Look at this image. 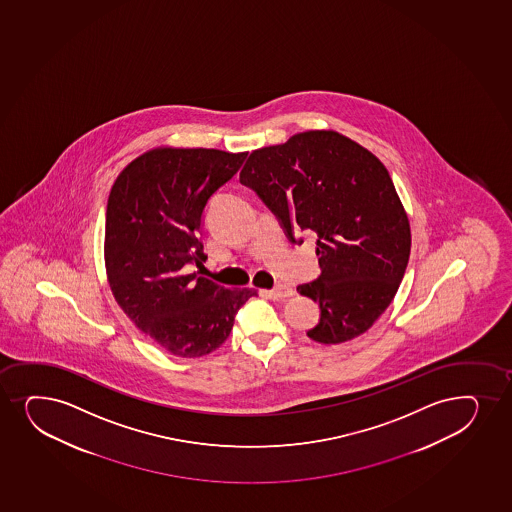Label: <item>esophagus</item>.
I'll return each instance as SVG.
<instances>
[{"instance_id": "esophagus-1", "label": "esophagus", "mask_w": 512, "mask_h": 512, "mask_svg": "<svg viewBox=\"0 0 512 512\" xmlns=\"http://www.w3.org/2000/svg\"><path fill=\"white\" fill-rule=\"evenodd\" d=\"M265 294L271 299H288L294 295V288L288 287V285H278V287L271 288V290H265Z\"/></svg>"}]
</instances>
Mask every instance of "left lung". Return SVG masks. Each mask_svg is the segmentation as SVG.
Masks as SVG:
<instances>
[{
	"instance_id": "1",
	"label": "left lung",
	"mask_w": 512,
	"mask_h": 512,
	"mask_svg": "<svg viewBox=\"0 0 512 512\" xmlns=\"http://www.w3.org/2000/svg\"><path fill=\"white\" fill-rule=\"evenodd\" d=\"M241 181L277 215L288 241L318 235L321 275L297 287L318 302L311 340L336 345L376 323L400 288L412 232L388 169L374 153L336 131L290 136L254 150Z\"/></svg>"
}]
</instances>
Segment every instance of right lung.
Masks as SVG:
<instances>
[{"instance_id":"add662e5","label":"right lung","mask_w":512,"mask_h":512,"mask_svg":"<svg viewBox=\"0 0 512 512\" xmlns=\"http://www.w3.org/2000/svg\"><path fill=\"white\" fill-rule=\"evenodd\" d=\"M246 152L159 147L124 167L106 212L107 282L124 314L167 352L194 359L229 338L237 311L256 295L220 287L191 266L205 261L200 230L208 200Z\"/></svg>"}]
</instances>
